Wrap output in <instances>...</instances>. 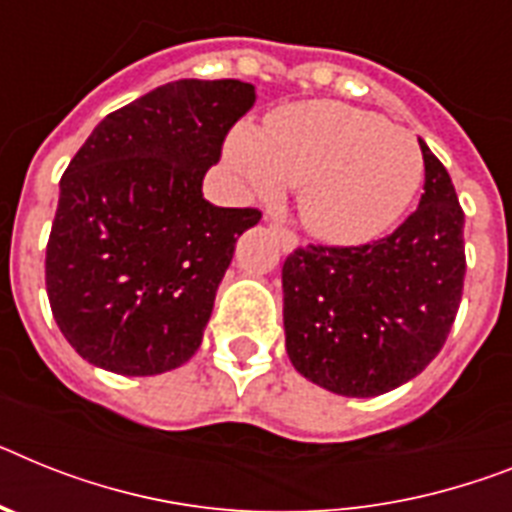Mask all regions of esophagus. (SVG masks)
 Instances as JSON below:
<instances>
[{"label": "esophagus", "mask_w": 512, "mask_h": 512, "mask_svg": "<svg viewBox=\"0 0 512 512\" xmlns=\"http://www.w3.org/2000/svg\"><path fill=\"white\" fill-rule=\"evenodd\" d=\"M268 226H270V229H273V234L278 236V242H281L283 252H291V249H294L296 244H299V239H296L294 231H291L289 226H286V223H283V221H278V218H268Z\"/></svg>", "instance_id": "obj_1"}]
</instances>
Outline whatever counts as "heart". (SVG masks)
<instances>
[{"label":"heart","instance_id":"b5f03b06","mask_svg":"<svg viewBox=\"0 0 512 512\" xmlns=\"http://www.w3.org/2000/svg\"><path fill=\"white\" fill-rule=\"evenodd\" d=\"M229 161L252 195L268 203L286 187H302L304 226L328 242H362L388 229L424 174L411 132L338 101L289 106L270 117L265 132L236 127Z\"/></svg>","mask_w":512,"mask_h":512}]
</instances>
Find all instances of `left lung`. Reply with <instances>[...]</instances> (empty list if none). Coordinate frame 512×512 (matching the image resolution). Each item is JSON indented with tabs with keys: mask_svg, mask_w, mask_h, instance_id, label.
Returning a JSON list of instances; mask_svg holds the SVG:
<instances>
[{
	"mask_svg": "<svg viewBox=\"0 0 512 512\" xmlns=\"http://www.w3.org/2000/svg\"><path fill=\"white\" fill-rule=\"evenodd\" d=\"M424 192L393 231L356 247L307 244L283 263V328L296 372L351 398L388 393L427 367L461 307L463 208L419 140Z\"/></svg>",
	"mask_w": 512,
	"mask_h": 512,
	"instance_id": "8db88e82",
	"label": "left lung"
}]
</instances>
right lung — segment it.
<instances>
[{
  "mask_svg": "<svg viewBox=\"0 0 512 512\" xmlns=\"http://www.w3.org/2000/svg\"><path fill=\"white\" fill-rule=\"evenodd\" d=\"M255 106L242 80H176L111 111L59 182L46 244L51 315L117 375L182 367L203 341L234 244L257 208H216L203 176Z\"/></svg>",
  "mask_w": 512,
  "mask_h": 512,
  "instance_id": "obj_1",
  "label": "right lung"
}]
</instances>
